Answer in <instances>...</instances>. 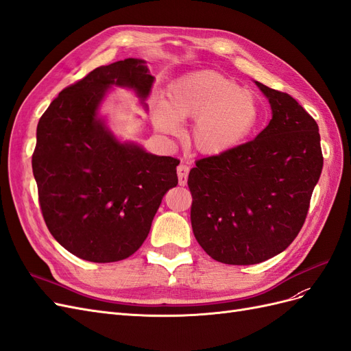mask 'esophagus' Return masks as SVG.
I'll use <instances>...</instances> for the list:
<instances>
[{
  "label": "esophagus",
  "mask_w": 351,
  "mask_h": 351,
  "mask_svg": "<svg viewBox=\"0 0 351 351\" xmlns=\"http://www.w3.org/2000/svg\"><path fill=\"white\" fill-rule=\"evenodd\" d=\"M177 176H178L180 186H186L187 177H189V167L186 164H180L177 167Z\"/></svg>",
  "instance_id": "34e87169"
}]
</instances>
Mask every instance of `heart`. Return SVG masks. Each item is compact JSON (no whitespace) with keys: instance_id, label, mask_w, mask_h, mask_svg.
<instances>
[{"instance_id":"heart-1","label":"heart","mask_w":351,"mask_h":351,"mask_svg":"<svg viewBox=\"0 0 351 351\" xmlns=\"http://www.w3.org/2000/svg\"><path fill=\"white\" fill-rule=\"evenodd\" d=\"M261 104L252 90L224 74L197 71L169 88L155 117L158 130L174 134L178 121L195 120L189 143L202 155H221L241 145L261 121Z\"/></svg>"}]
</instances>
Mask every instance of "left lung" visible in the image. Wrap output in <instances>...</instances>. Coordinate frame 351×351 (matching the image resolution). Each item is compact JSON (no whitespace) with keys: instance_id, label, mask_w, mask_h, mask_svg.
<instances>
[{"instance_id":"1","label":"left lung","mask_w":351,"mask_h":351,"mask_svg":"<svg viewBox=\"0 0 351 351\" xmlns=\"http://www.w3.org/2000/svg\"><path fill=\"white\" fill-rule=\"evenodd\" d=\"M272 120L253 141L196 161L187 184L193 234L212 259L268 261L302 230L324 156L316 121L289 93L256 82Z\"/></svg>"}]
</instances>
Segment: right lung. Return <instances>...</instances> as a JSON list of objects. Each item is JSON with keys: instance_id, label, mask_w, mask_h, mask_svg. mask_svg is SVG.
I'll use <instances>...</instances> for the list:
<instances>
[{"instance_id": "1", "label": "right lung", "mask_w": 351, "mask_h": 351, "mask_svg": "<svg viewBox=\"0 0 351 351\" xmlns=\"http://www.w3.org/2000/svg\"><path fill=\"white\" fill-rule=\"evenodd\" d=\"M152 83L143 60L98 67L62 89L38 123L32 169L42 217L52 237L80 259L132 256L178 183L177 158L119 142L98 117L111 86L130 88L145 101Z\"/></svg>"}]
</instances>
